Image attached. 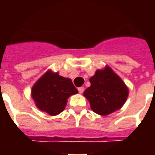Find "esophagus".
<instances>
[{"label":"esophagus","mask_w":155,"mask_h":155,"mask_svg":"<svg viewBox=\"0 0 155 155\" xmlns=\"http://www.w3.org/2000/svg\"><path fill=\"white\" fill-rule=\"evenodd\" d=\"M84 87L78 88V91H79V93H80V94H82V93L84 92Z\"/></svg>","instance_id":"34e87169"}]
</instances>
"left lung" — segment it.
I'll return each mask as SVG.
<instances>
[{
  "mask_svg": "<svg viewBox=\"0 0 155 155\" xmlns=\"http://www.w3.org/2000/svg\"><path fill=\"white\" fill-rule=\"evenodd\" d=\"M90 82L91 86L84 91V96L94 113L108 115L120 110L125 103L129 94L128 87L110 67L97 70Z\"/></svg>",
  "mask_w": 155,
  "mask_h": 155,
  "instance_id": "obj_1",
  "label": "left lung"
}]
</instances>
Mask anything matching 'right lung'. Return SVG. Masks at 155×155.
<instances>
[{
    "label": "right lung",
    "mask_w": 155,
    "mask_h": 155,
    "mask_svg": "<svg viewBox=\"0 0 155 155\" xmlns=\"http://www.w3.org/2000/svg\"><path fill=\"white\" fill-rule=\"evenodd\" d=\"M78 93L71 79L61 76L58 72L50 70L35 82L31 90V96L35 105L50 115H57L67 104L68 98Z\"/></svg>",
    "instance_id": "1"
}]
</instances>
